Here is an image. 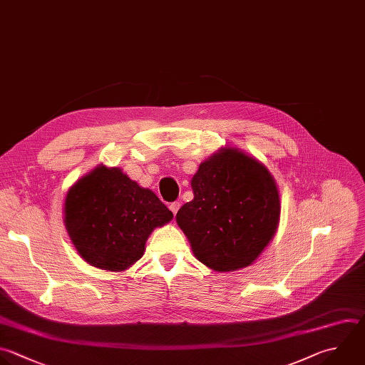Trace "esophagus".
Masks as SVG:
<instances>
[{
	"mask_svg": "<svg viewBox=\"0 0 365 365\" xmlns=\"http://www.w3.org/2000/svg\"><path fill=\"white\" fill-rule=\"evenodd\" d=\"M170 210H171V211H173V214L175 215V214H177V211L180 210V202H171V204H170Z\"/></svg>",
	"mask_w": 365,
	"mask_h": 365,
	"instance_id": "obj_1",
	"label": "esophagus"
}]
</instances>
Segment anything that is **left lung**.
<instances>
[{
  "mask_svg": "<svg viewBox=\"0 0 365 365\" xmlns=\"http://www.w3.org/2000/svg\"><path fill=\"white\" fill-rule=\"evenodd\" d=\"M191 187L194 200L177 222L197 259L221 272L252 264L279 222V192L267 167L225 147L200 164Z\"/></svg>",
  "mask_w": 365,
  "mask_h": 365,
  "instance_id": "left-lung-1",
  "label": "left lung"
}]
</instances>
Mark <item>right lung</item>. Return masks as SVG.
<instances>
[{"instance_id":"1","label":"right lung","mask_w":365,"mask_h":365,"mask_svg":"<svg viewBox=\"0 0 365 365\" xmlns=\"http://www.w3.org/2000/svg\"><path fill=\"white\" fill-rule=\"evenodd\" d=\"M173 212L148 188L120 168L98 165L67 192L64 222L81 255L93 267L124 271L137 262L145 241Z\"/></svg>"}]
</instances>
